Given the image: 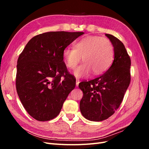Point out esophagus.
Wrapping results in <instances>:
<instances>
[{
	"label": "esophagus",
	"mask_w": 149,
	"mask_h": 149,
	"mask_svg": "<svg viewBox=\"0 0 149 149\" xmlns=\"http://www.w3.org/2000/svg\"><path fill=\"white\" fill-rule=\"evenodd\" d=\"M79 83V80L78 79H76V86H78Z\"/></svg>",
	"instance_id": "34e87169"
}]
</instances>
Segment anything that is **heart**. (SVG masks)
I'll return each mask as SVG.
<instances>
[{"instance_id": "heart-1", "label": "heart", "mask_w": 149, "mask_h": 149, "mask_svg": "<svg viewBox=\"0 0 149 149\" xmlns=\"http://www.w3.org/2000/svg\"><path fill=\"white\" fill-rule=\"evenodd\" d=\"M74 47L65 48L63 55L66 66L71 70L75 68L82 58L83 63L74 71L76 77H84L91 71L94 74H100L110 67L114 47L109 39L88 36L76 42Z\"/></svg>"}]
</instances>
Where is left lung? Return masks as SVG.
<instances>
[{
    "instance_id": "obj_1",
    "label": "left lung",
    "mask_w": 149,
    "mask_h": 149,
    "mask_svg": "<svg viewBox=\"0 0 149 149\" xmlns=\"http://www.w3.org/2000/svg\"><path fill=\"white\" fill-rule=\"evenodd\" d=\"M114 47V59L112 65L99 77L79 84L83 96L80 101L81 112L91 121L109 118L118 109L130 82V56L120 40L106 34Z\"/></svg>"
}]
</instances>
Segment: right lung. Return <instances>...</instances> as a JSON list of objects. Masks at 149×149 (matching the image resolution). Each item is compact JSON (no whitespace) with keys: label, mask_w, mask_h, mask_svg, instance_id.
I'll return each instance as SVG.
<instances>
[{"label":"right lung","mask_w":149,"mask_h":149,"mask_svg":"<svg viewBox=\"0 0 149 149\" xmlns=\"http://www.w3.org/2000/svg\"><path fill=\"white\" fill-rule=\"evenodd\" d=\"M84 32L49 31L35 36L17 61L16 89L26 112L47 121L59 114L76 86L63 61L64 49Z\"/></svg>","instance_id":"add662e5"}]
</instances>
